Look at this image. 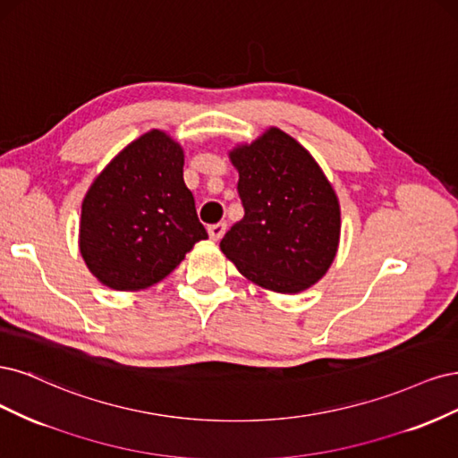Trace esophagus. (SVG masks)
Segmentation results:
<instances>
[{
	"label": "esophagus",
	"mask_w": 458,
	"mask_h": 458,
	"mask_svg": "<svg viewBox=\"0 0 458 458\" xmlns=\"http://www.w3.org/2000/svg\"><path fill=\"white\" fill-rule=\"evenodd\" d=\"M208 232H209V238H211L213 242H218V240L223 238V235H225V232H226V225H225V223L211 225Z\"/></svg>",
	"instance_id": "esophagus-1"
}]
</instances>
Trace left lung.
<instances>
[{
  "label": "left lung",
  "mask_w": 458,
  "mask_h": 458,
  "mask_svg": "<svg viewBox=\"0 0 458 458\" xmlns=\"http://www.w3.org/2000/svg\"><path fill=\"white\" fill-rule=\"evenodd\" d=\"M228 156L245 215L220 250L262 289L297 294L318 284L341 242V205L318 161L277 127Z\"/></svg>",
  "instance_id": "obj_1"
}]
</instances>
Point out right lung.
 I'll return each instance as SVG.
<instances>
[{
  "mask_svg": "<svg viewBox=\"0 0 458 458\" xmlns=\"http://www.w3.org/2000/svg\"><path fill=\"white\" fill-rule=\"evenodd\" d=\"M182 167V146L152 129L97 174L81 203L80 253L102 285L152 287L208 240Z\"/></svg>",
  "mask_w": 458,
  "mask_h": 458,
  "instance_id": "obj_1",
  "label": "right lung"
}]
</instances>
